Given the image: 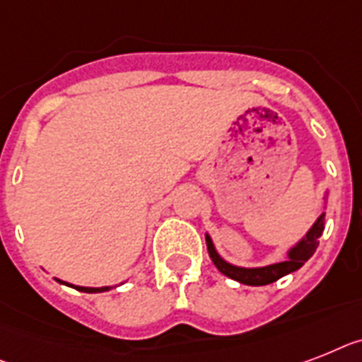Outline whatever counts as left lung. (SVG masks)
Instances as JSON below:
<instances>
[{"mask_svg":"<svg viewBox=\"0 0 362 362\" xmlns=\"http://www.w3.org/2000/svg\"><path fill=\"white\" fill-rule=\"evenodd\" d=\"M325 226V211H322L320 216L316 218V222L310 226L309 231L305 233V237L298 240L294 246L286 252V259L281 262H276V264H268V267H259V268H242L235 267L231 262L223 261L222 257L218 255L216 247H214L213 240L209 235H205V240H207V250L209 255L213 259L214 267L222 272L223 276L231 277L235 281L242 283V285L250 286H262L270 285V283L281 279L283 276H288L292 272L300 270L307 261H309L313 253L316 252L318 247V238L322 237Z\"/></svg>","mask_w":362,"mask_h":362,"instance_id":"8db88e82","label":"left lung"}]
</instances>
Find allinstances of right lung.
<instances>
[{
	"mask_svg": "<svg viewBox=\"0 0 362 362\" xmlns=\"http://www.w3.org/2000/svg\"><path fill=\"white\" fill-rule=\"evenodd\" d=\"M57 281L62 283V285L71 286V288H76V291H79V292H88V294H95V292H107V291H110V288H115V286H98V288H95V286H77V285H70V283L61 281V279H57Z\"/></svg>",
	"mask_w": 362,
	"mask_h": 362,
	"instance_id": "1",
	"label": "right lung"
}]
</instances>
